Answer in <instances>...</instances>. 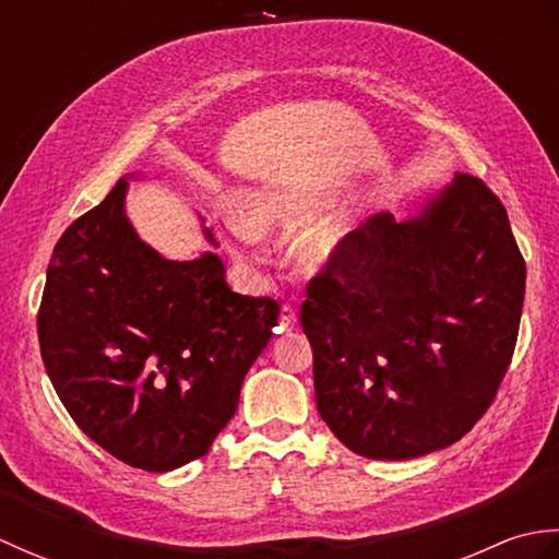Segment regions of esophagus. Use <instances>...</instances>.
<instances>
[{"label":"esophagus","instance_id":"obj_1","mask_svg":"<svg viewBox=\"0 0 559 559\" xmlns=\"http://www.w3.org/2000/svg\"><path fill=\"white\" fill-rule=\"evenodd\" d=\"M278 326H281V331H293L295 326H298V307H293V305H283L281 319H278Z\"/></svg>","mask_w":559,"mask_h":559}]
</instances>
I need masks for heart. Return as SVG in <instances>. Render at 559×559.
<instances>
[{"instance_id":"obj_1","label":"heart","mask_w":559,"mask_h":559,"mask_svg":"<svg viewBox=\"0 0 559 559\" xmlns=\"http://www.w3.org/2000/svg\"><path fill=\"white\" fill-rule=\"evenodd\" d=\"M319 206H322V201L317 194L295 187L264 189V192L249 194L242 201V223H233V252L240 259H252L257 237L293 235L314 218ZM350 233V221L326 218L300 237L298 247H295V257H298L305 271H326L346 257Z\"/></svg>"}]
</instances>
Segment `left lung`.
<instances>
[{
    "label": "left lung",
    "mask_w": 559,
    "mask_h": 559,
    "mask_svg": "<svg viewBox=\"0 0 559 559\" xmlns=\"http://www.w3.org/2000/svg\"><path fill=\"white\" fill-rule=\"evenodd\" d=\"M524 293L507 209L478 177L459 173L418 218H367L300 307L322 420L367 459L459 442L509 370Z\"/></svg>",
    "instance_id": "8db88e82"
}]
</instances>
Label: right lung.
<instances>
[{
    "label": "right lung",
    "mask_w": 559,
    "mask_h": 559,
    "mask_svg": "<svg viewBox=\"0 0 559 559\" xmlns=\"http://www.w3.org/2000/svg\"><path fill=\"white\" fill-rule=\"evenodd\" d=\"M124 192L122 177L59 237L38 338L81 430L127 466L165 473L204 456L230 423L281 307L233 293L216 254L163 259L127 221Z\"/></svg>",
    "instance_id": "right-lung-1"
}]
</instances>
